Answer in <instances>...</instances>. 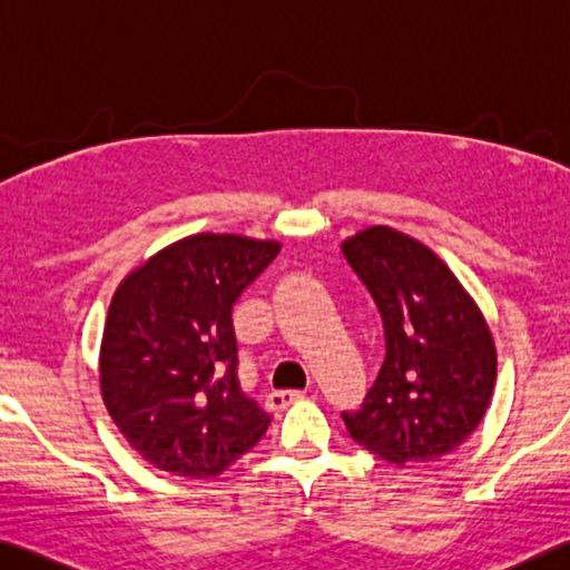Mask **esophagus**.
Returning <instances> with one entry per match:
<instances>
[{
  "label": "esophagus",
  "mask_w": 570,
  "mask_h": 570,
  "mask_svg": "<svg viewBox=\"0 0 570 570\" xmlns=\"http://www.w3.org/2000/svg\"><path fill=\"white\" fill-rule=\"evenodd\" d=\"M304 395H306L304 391H271L266 395V405L271 411H282V409H286V405L302 401Z\"/></svg>",
  "instance_id": "34e87169"
}]
</instances>
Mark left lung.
<instances>
[{
	"label": "left lung",
	"instance_id": "left-lung-1",
	"mask_svg": "<svg viewBox=\"0 0 570 570\" xmlns=\"http://www.w3.org/2000/svg\"><path fill=\"white\" fill-rule=\"evenodd\" d=\"M342 253L385 332L381 373L342 421L385 462H439L472 436L492 401V332L444 261L405 233L373 225L342 243Z\"/></svg>",
	"mask_w": 570,
	"mask_h": 570
}]
</instances>
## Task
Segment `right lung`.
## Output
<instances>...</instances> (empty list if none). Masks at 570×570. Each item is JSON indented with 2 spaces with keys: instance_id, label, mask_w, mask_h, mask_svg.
Returning a JSON list of instances; mask_svg holds the SVG:
<instances>
[{
  "instance_id": "add662e5",
  "label": "right lung",
  "mask_w": 570,
  "mask_h": 570,
  "mask_svg": "<svg viewBox=\"0 0 570 570\" xmlns=\"http://www.w3.org/2000/svg\"><path fill=\"white\" fill-rule=\"evenodd\" d=\"M276 240L197 233L116 288L101 342V393L126 441L161 472L218 476L258 444L271 415L240 391L233 304Z\"/></svg>"
}]
</instances>
